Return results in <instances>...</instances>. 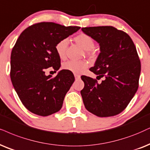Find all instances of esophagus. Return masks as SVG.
Here are the masks:
<instances>
[{"label":"esophagus","instance_id":"obj_1","mask_svg":"<svg viewBox=\"0 0 150 150\" xmlns=\"http://www.w3.org/2000/svg\"><path fill=\"white\" fill-rule=\"evenodd\" d=\"M74 76H75V79H80V75H78V74H74Z\"/></svg>","mask_w":150,"mask_h":150}]
</instances>
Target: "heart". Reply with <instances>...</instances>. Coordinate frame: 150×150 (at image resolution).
<instances>
[{
  "label": "heart",
  "mask_w": 150,
  "mask_h": 150,
  "mask_svg": "<svg viewBox=\"0 0 150 150\" xmlns=\"http://www.w3.org/2000/svg\"><path fill=\"white\" fill-rule=\"evenodd\" d=\"M77 44L85 50H88V54L93 55L94 52L92 50L95 47V41L92 37L85 33H81L74 38ZM69 39H63L59 41L55 45V50L58 56L61 59L66 57V49L69 45ZM64 69L74 73H81L88 67V63L86 61H75L69 60L64 64Z\"/></svg>",
  "instance_id": "b5f03b06"
}]
</instances>
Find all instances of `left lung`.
<instances>
[{"mask_svg":"<svg viewBox=\"0 0 150 150\" xmlns=\"http://www.w3.org/2000/svg\"><path fill=\"white\" fill-rule=\"evenodd\" d=\"M100 45V53L90 71L101 83L83 76L81 91L83 102L89 112L99 117L117 115L127 107L138 88L141 62L131 37L112 26L81 28Z\"/></svg>","mask_w":150,"mask_h":150,"instance_id":"obj_1","label":"left lung"}]
</instances>
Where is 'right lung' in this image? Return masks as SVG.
I'll use <instances>...</instances> for the list:
<instances>
[{
    "label": "right lung",
    "instance_id": "1",
    "mask_svg": "<svg viewBox=\"0 0 150 150\" xmlns=\"http://www.w3.org/2000/svg\"><path fill=\"white\" fill-rule=\"evenodd\" d=\"M79 29L41 22L26 28L17 39L11 53L10 77L21 101L30 112L48 116L62 109L75 77L67 70L60 71L54 77L45 75V71L49 67L59 69L56 43Z\"/></svg>",
    "mask_w": 150,
    "mask_h": 150
}]
</instances>
